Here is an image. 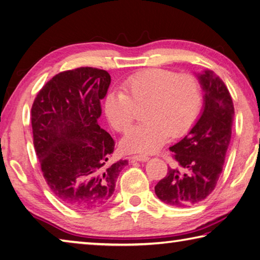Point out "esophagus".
<instances>
[{
	"label": "esophagus",
	"instance_id": "34e87169",
	"mask_svg": "<svg viewBox=\"0 0 260 260\" xmlns=\"http://www.w3.org/2000/svg\"><path fill=\"white\" fill-rule=\"evenodd\" d=\"M134 161H147L150 159L149 155H145V154H136V155H133V157H132Z\"/></svg>",
	"mask_w": 260,
	"mask_h": 260
}]
</instances>
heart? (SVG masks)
Listing matches in <instances>:
<instances>
[{
  "mask_svg": "<svg viewBox=\"0 0 260 260\" xmlns=\"http://www.w3.org/2000/svg\"><path fill=\"white\" fill-rule=\"evenodd\" d=\"M123 91L110 92L105 113L117 132H126L143 110V123L133 127L121 141L128 152L152 153L167 140L186 134L198 118L203 104L202 86L191 74L151 69L132 75Z\"/></svg>",
  "mask_w": 260,
  "mask_h": 260,
  "instance_id": "b5f03b06",
  "label": "heart"
}]
</instances>
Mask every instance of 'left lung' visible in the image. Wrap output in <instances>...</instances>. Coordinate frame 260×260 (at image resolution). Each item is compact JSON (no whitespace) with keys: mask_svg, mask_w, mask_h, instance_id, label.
Returning <instances> with one entry per match:
<instances>
[{"mask_svg":"<svg viewBox=\"0 0 260 260\" xmlns=\"http://www.w3.org/2000/svg\"><path fill=\"white\" fill-rule=\"evenodd\" d=\"M198 79L205 91L204 110L189 133L170 147L178 168H168L154 187L162 202L176 207L198 204L214 190L231 141L235 107L226 85L213 71Z\"/></svg>","mask_w":260,"mask_h":260,"instance_id":"1","label":"left lung"}]
</instances>
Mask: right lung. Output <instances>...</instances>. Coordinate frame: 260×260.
Wrapping results in <instances>:
<instances>
[{"label": "right lung", "instance_id": "1", "mask_svg": "<svg viewBox=\"0 0 260 260\" xmlns=\"http://www.w3.org/2000/svg\"><path fill=\"white\" fill-rule=\"evenodd\" d=\"M105 70L78 68L56 74L31 107L34 145L53 194L72 208L109 201L127 160L110 164L115 141L99 126L101 99L110 84Z\"/></svg>", "mask_w": 260, "mask_h": 260}]
</instances>
